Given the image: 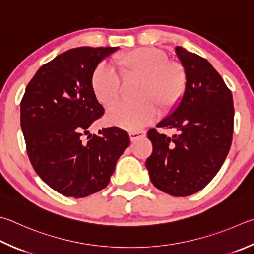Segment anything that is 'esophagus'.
<instances>
[{
  "instance_id": "esophagus-1",
  "label": "esophagus",
  "mask_w": 254,
  "mask_h": 254,
  "mask_svg": "<svg viewBox=\"0 0 254 254\" xmlns=\"http://www.w3.org/2000/svg\"><path fill=\"white\" fill-rule=\"evenodd\" d=\"M128 136H130V140L136 141L137 139H141V137L145 136V131H132L128 133Z\"/></svg>"
}]
</instances>
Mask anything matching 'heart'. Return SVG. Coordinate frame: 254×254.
I'll list each match as a JSON object with an SVG mask.
<instances>
[{
	"label": "heart",
	"mask_w": 254,
	"mask_h": 254,
	"mask_svg": "<svg viewBox=\"0 0 254 254\" xmlns=\"http://www.w3.org/2000/svg\"><path fill=\"white\" fill-rule=\"evenodd\" d=\"M113 65L121 80L139 79L135 103L120 104L108 114V122L115 127L136 131L158 114H169L179 107L186 94L188 77L184 67L169 61L163 51L155 48H137L113 58ZM111 67L99 65L91 79L98 102L111 108L121 96V81Z\"/></svg>",
	"instance_id": "1"
}]
</instances>
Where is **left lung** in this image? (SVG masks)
<instances>
[{"instance_id": "obj_1", "label": "left lung", "mask_w": 254, "mask_h": 254, "mask_svg": "<svg viewBox=\"0 0 254 254\" xmlns=\"http://www.w3.org/2000/svg\"><path fill=\"white\" fill-rule=\"evenodd\" d=\"M187 73L186 94L175 111L147 132L153 151L146 159L151 182L173 196H188L207 186L222 167L231 146L232 93L204 58L175 49Z\"/></svg>"}]
</instances>
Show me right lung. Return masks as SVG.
Masks as SVG:
<instances>
[{"label": "right lung", "mask_w": 254, "mask_h": 254, "mask_svg": "<svg viewBox=\"0 0 254 254\" xmlns=\"http://www.w3.org/2000/svg\"><path fill=\"white\" fill-rule=\"evenodd\" d=\"M118 49L81 47L58 55L39 68L22 98L21 127L32 167L65 196L80 199L107 187L130 144L117 127L81 139L104 113L92 91V74Z\"/></svg>", "instance_id": "right-lung-1"}]
</instances>
